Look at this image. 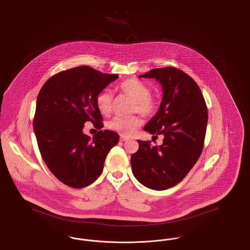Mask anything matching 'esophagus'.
<instances>
[{"instance_id":"34e87169","label":"esophagus","mask_w":250,"mask_h":250,"mask_svg":"<svg viewBox=\"0 0 250 250\" xmlns=\"http://www.w3.org/2000/svg\"><path fill=\"white\" fill-rule=\"evenodd\" d=\"M129 139L128 138H126V137H125V136H121L120 140L121 141H126V140H128Z\"/></svg>"}]
</instances>
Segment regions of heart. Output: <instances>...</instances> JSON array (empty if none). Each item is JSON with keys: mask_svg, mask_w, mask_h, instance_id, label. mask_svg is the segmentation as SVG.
I'll list each match as a JSON object with an SVG mask.
<instances>
[{"mask_svg": "<svg viewBox=\"0 0 250 250\" xmlns=\"http://www.w3.org/2000/svg\"><path fill=\"white\" fill-rule=\"evenodd\" d=\"M118 89L123 94L134 100L133 110L146 117L156 113L160 105V100L156 95L150 94V87L138 79H128L122 82ZM112 103V95L110 91L104 90L98 94L96 104L100 112L104 115L110 114ZM142 124L139 116H115L110 122V128L118 132L122 136H130L138 129Z\"/></svg>", "mask_w": 250, "mask_h": 250, "instance_id": "obj_1", "label": "heart"}]
</instances>
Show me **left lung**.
<instances>
[{"instance_id": "obj_1", "label": "left lung", "mask_w": 250, "mask_h": 250, "mask_svg": "<svg viewBox=\"0 0 250 250\" xmlns=\"http://www.w3.org/2000/svg\"><path fill=\"white\" fill-rule=\"evenodd\" d=\"M154 78L163 87V100L155 116L144 130L164 137L160 146L138 140L131 155L135 178L151 190H167L183 180L199 159L208 119V108L198 84L174 67L150 70L140 75Z\"/></svg>"}]
</instances>
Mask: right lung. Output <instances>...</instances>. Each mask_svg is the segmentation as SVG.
<instances>
[{
	"label": "right lung",
	"mask_w": 250,
	"mask_h": 250,
	"mask_svg": "<svg viewBox=\"0 0 250 250\" xmlns=\"http://www.w3.org/2000/svg\"><path fill=\"white\" fill-rule=\"evenodd\" d=\"M117 78L81 66L53 75L41 88L33 120L38 147L53 175L69 187L83 188L97 180L119 141L110 130H100L92 140L83 133L85 122L103 127L96 98Z\"/></svg>",
	"instance_id": "obj_1"
}]
</instances>
